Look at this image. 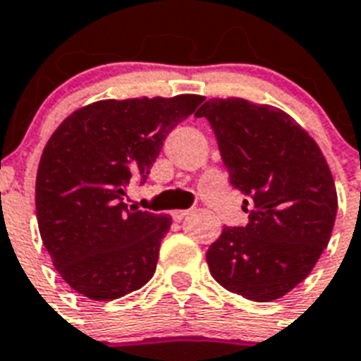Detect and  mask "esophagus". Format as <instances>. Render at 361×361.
I'll use <instances>...</instances> for the list:
<instances>
[{"instance_id":"1","label":"esophagus","mask_w":361,"mask_h":361,"mask_svg":"<svg viewBox=\"0 0 361 361\" xmlns=\"http://www.w3.org/2000/svg\"><path fill=\"white\" fill-rule=\"evenodd\" d=\"M188 214H190V210H173L171 218L175 221H180V220H184V218H186Z\"/></svg>"}]
</instances>
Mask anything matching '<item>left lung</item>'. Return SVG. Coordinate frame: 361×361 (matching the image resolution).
Returning <instances> with one entry per match:
<instances>
[{"label":"left lung","instance_id":"obj_1","mask_svg":"<svg viewBox=\"0 0 361 361\" xmlns=\"http://www.w3.org/2000/svg\"><path fill=\"white\" fill-rule=\"evenodd\" d=\"M209 121L247 226L224 227L207 252L212 278L253 302L281 298L328 246L337 192L321 149L290 115L244 99H210Z\"/></svg>","mask_w":361,"mask_h":361}]
</instances>
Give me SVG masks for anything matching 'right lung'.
<instances>
[{
	"mask_svg": "<svg viewBox=\"0 0 361 361\" xmlns=\"http://www.w3.org/2000/svg\"><path fill=\"white\" fill-rule=\"evenodd\" d=\"M201 102L199 94L100 100L51 134L37 173V220L54 267L76 293L115 300L152 278L171 216L128 209L126 186L145 183L167 134Z\"/></svg>",
	"mask_w": 361,
	"mask_h": 361,
	"instance_id": "right-lung-1",
	"label": "right lung"
}]
</instances>
